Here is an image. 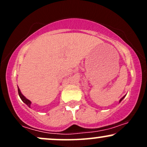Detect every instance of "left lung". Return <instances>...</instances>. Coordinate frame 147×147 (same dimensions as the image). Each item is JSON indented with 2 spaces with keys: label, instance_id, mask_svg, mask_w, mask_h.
<instances>
[{
  "label": "left lung",
  "instance_id": "8db88e82",
  "mask_svg": "<svg viewBox=\"0 0 147 147\" xmlns=\"http://www.w3.org/2000/svg\"><path fill=\"white\" fill-rule=\"evenodd\" d=\"M126 95H124V97H122V98H121L120 99H119V102H122V99H124V97H126Z\"/></svg>",
  "mask_w": 147,
  "mask_h": 147
}]
</instances>
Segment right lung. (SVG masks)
<instances>
[{"label": "right lung", "instance_id": "1", "mask_svg": "<svg viewBox=\"0 0 147 147\" xmlns=\"http://www.w3.org/2000/svg\"><path fill=\"white\" fill-rule=\"evenodd\" d=\"M18 95H19V96H20V97H21V100L23 101V102L25 103V104H27V105L28 106V107H30V106H31V104H32V102H31V101H30L29 99H28L26 98V97H25L24 95H23V94L21 93V90H20V89H19V88L18 87Z\"/></svg>", "mask_w": 147, "mask_h": 147}]
</instances>
